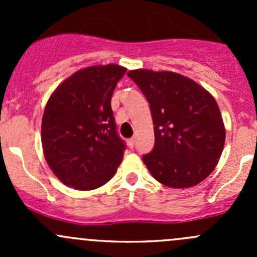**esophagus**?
Here are the masks:
<instances>
[{"label":"esophagus","mask_w":257,"mask_h":257,"mask_svg":"<svg viewBox=\"0 0 257 257\" xmlns=\"http://www.w3.org/2000/svg\"><path fill=\"white\" fill-rule=\"evenodd\" d=\"M128 144H129V147L133 148V147H134V144H136V138H134V137H133V138L129 139V141H128Z\"/></svg>","instance_id":"1"}]
</instances>
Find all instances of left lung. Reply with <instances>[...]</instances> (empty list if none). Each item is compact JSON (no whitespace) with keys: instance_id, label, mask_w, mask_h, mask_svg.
<instances>
[{"instance_id":"1","label":"left lung","mask_w":257,"mask_h":257,"mask_svg":"<svg viewBox=\"0 0 257 257\" xmlns=\"http://www.w3.org/2000/svg\"><path fill=\"white\" fill-rule=\"evenodd\" d=\"M137 83L150 104L155 144L143 162L163 185H198L215 169L225 144L219 105L195 80L169 71L134 69Z\"/></svg>"}]
</instances>
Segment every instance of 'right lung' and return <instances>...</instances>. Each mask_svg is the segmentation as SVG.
I'll list each match as a JSON object with an SVG mask.
<instances>
[{
	"mask_svg": "<svg viewBox=\"0 0 257 257\" xmlns=\"http://www.w3.org/2000/svg\"><path fill=\"white\" fill-rule=\"evenodd\" d=\"M125 71L118 64L79 69L49 97L41 141L48 167L64 185L93 190L115 174L125 144L116 134L110 100Z\"/></svg>",
	"mask_w": 257,
	"mask_h": 257,
	"instance_id": "right-lung-1",
	"label": "right lung"
}]
</instances>
